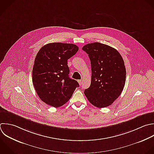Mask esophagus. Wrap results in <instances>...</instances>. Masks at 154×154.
<instances>
[{
  "instance_id": "obj_1",
  "label": "esophagus",
  "mask_w": 154,
  "mask_h": 154,
  "mask_svg": "<svg viewBox=\"0 0 154 154\" xmlns=\"http://www.w3.org/2000/svg\"><path fill=\"white\" fill-rule=\"evenodd\" d=\"M78 83H79V85H82V80H81V79H80V80H78Z\"/></svg>"
}]
</instances>
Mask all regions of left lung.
<instances>
[{
	"label": "left lung",
	"instance_id": "left-lung-1",
	"mask_svg": "<svg viewBox=\"0 0 154 154\" xmlns=\"http://www.w3.org/2000/svg\"><path fill=\"white\" fill-rule=\"evenodd\" d=\"M91 62V85L84 90L88 101L97 108L112 104L120 95L125 84L126 69L123 60L114 48L93 43L82 48Z\"/></svg>",
	"mask_w": 154,
	"mask_h": 154
}]
</instances>
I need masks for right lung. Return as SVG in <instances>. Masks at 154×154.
<instances>
[{"label": "right lung", "mask_w": 154, "mask_h": 154, "mask_svg": "<svg viewBox=\"0 0 154 154\" xmlns=\"http://www.w3.org/2000/svg\"><path fill=\"white\" fill-rule=\"evenodd\" d=\"M73 44L51 43L37 53L32 70V82L40 99L48 105L60 107L71 98L78 82L71 79L67 60L78 51Z\"/></svg>", "instance_id": "obj_1"}]
</instances>
